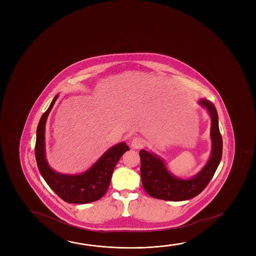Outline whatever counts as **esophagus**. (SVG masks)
Returning a JSON list of instances; mask_svg holds the SVG:
<instances>
[{"instance_id": "1", "label": "esophagus", "mask_w": 256, "mask_h": 256, "mask_svg": "<svg viewBox=\"0 0 256 256\" xmlns=\"http://www.w3.org/2000/svg\"><path fill=\"white\" fill-rule=\"evenodd\" d=\"M131 146L134 149H139L144 146V140L141 138H134L131 141Z\"/></svg>"}]
</instances>
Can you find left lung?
<instances>
[{
  "label": "left lung",
  "instance_id": "left-lung-1",
  "mask_svg": "<svg viewBox=\"0 0 256 256\" xmlns=\"http://www.w3.org/2000/svg\"><path fill=\"white\" fill-rule=\"evenodd\" d=\"M200 104L208 110L212 118L210 138L212 140V151L209 162L196 176L184 180L172 176L164 162L156 155L144 149L140 150L142 186L152 197L165 201L191 199L206 188L218 168L222 156V138L218 128L217 110L209 100H201Z\"/></svg>",
  "mask_w": 256,
  "mask_h": 256
}]
</instances>
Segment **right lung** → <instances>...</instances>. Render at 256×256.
Here are the masks:
<instances>
[{"label": "right lung", "mask_w": 256, "mask_h": 256, "mask_svg": "<svg viewBox=\"0 0 256 256\" xmlns=\"http://www.w3.org/2000/svg\"><path fill=\"white\" fill-rule=\"evenodd\" d=\"M58 96L54 97L42 114L36 130L34 154L38 170L50 188L68 204H88L97 201L109 188L114 168L124 152L130 150L125 142L114 146L105 152L96 164L80 175H62L49 167L44 152V130L47 117Z\"/></svg>", "instance_id": "obj_1"}]
</instances>
